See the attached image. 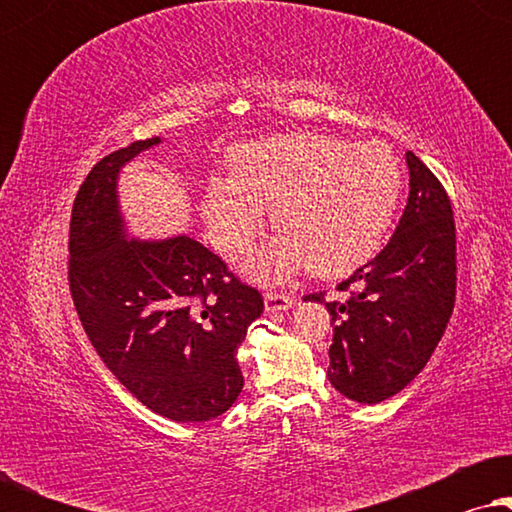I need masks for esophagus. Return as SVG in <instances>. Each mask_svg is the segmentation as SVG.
<instances>
[{"instance_id": "obj_1", "label": "esophagus", "mask_w": 512, "mask_h": 512, "mask_svg": "<svg viewBox=\"0 0 512 512\" xmlns=\"http://www.w3.org/2000/svg\"><path fill=\"white\" fill-rule=\"evenodd\" d=\"M293 305H296V298L289 293H265V310L268 312H284Z\"/></svg>"}]
</instances>
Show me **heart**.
Wrapping results in <instances>:
<instances>
[{
  "mask_svg": "<svg viewBox=\"0 0 512 512\" xmlns=\"http://www.w3.org/2000/svg\"><path fill=\"white\" fill-rule=\"evenodd\" d=\"M230 179H212L205 219L216 249L240 256L272 209L277 237L249 261L263 282L310 268L347 275L382 247L401 198L403 174L384 142L352 144L324 132H291L230 153Z\"/></svg>",
  "mask_w": 512,
  "mask_h": 512,
  "instance_id": "1",
  "label": "heart"
}]
</instances>
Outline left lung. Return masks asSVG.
Listing matches in <instances>:
<instances>
[{
	"instance_id": "obj_1",
	"label": "left lung",
	"mask_w": 512,
	"mask_h": 512,
	"mask_svg": "<svg viewBox=\"0 0 512 512\" xmlns=\"http://www.w3.org/2000/svg\"><path fill=\"white\" fill-rule=\"evenodd\" d=\"M410 195L396 233L326 303L333 345L328 380L356 403H380L422 373L443 338L457 296V228L450 195L415 153H405Z\"/></svg>"
}]
</instances>
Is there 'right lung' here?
<instances>
[{
    "label": "right lung",
    "mask_w": 512,
    "mask_h": 512,
    "mask_svg": "<svg viewBox=\"0 0 512 512\" xmlns=\"http://www.w3.org/2000/svg\"><path fill=\"white\" fill-rule=\"evenodd\" d=\"M158 142H132L88 172L69 221V291L95 352L139 403L174 422H207L240 396L235 354L263 296L191 237H125L116 177Z\"/></svg>",
    "instance_id": "add662e5"
}]
</instances>
